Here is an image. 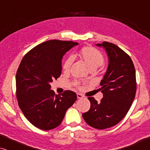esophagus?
Returning <instances> with one entry per match:
<instances>
[{
    "mask_svg": "<svg viewBox=\"0 0 150 150\" xmlns=\"http://www.w3.org/2000/svg\"><path fill=\"white\" fill-rule=\"evenodd\" d=\"M83 96L81 95V93H77V98L78 99H81V98H83Z\"/></svg>",
    "mask_w": 150,
    "mask_h": 150,
    "instance_id": "1",
    "label": "esophagus"
}]
</instances>
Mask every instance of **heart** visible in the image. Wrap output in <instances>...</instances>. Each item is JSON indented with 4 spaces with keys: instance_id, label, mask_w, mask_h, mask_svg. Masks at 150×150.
I'll list each match as a JSON object with an SVG mask.
<instances>
[{
    "instance_id": "b5f03b06",
    "label": "heart",
    "mask_w": 150,
    "mask_h": 150,
    "mask_svg": "<svg viewBox=\"0 0 150 150\" xmlns=\"http://www.w3.org/2000/svg\"><path fill=\"white\" fill-rule=\"evenodd\" d=\"M78 57L82 61L87 65L91 71H95L103 64L104 56L102 53L93 47L86 46L81 48L77 53ZM74 62V57H69L63 63V69L65 72H68ZM74 85L78 88H81V83L79 81H75Z\"/></svg>"
}]
</instances>
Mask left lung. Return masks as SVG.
Here are the masks:
<instances>
[{
  "label": "left lung",
  "instance_id": "1",
  "mask_svg": "<svg viewBox=\"0 0 150 150\" xmlns=\"http://www.w3.org/2000/svg\"><path fill=\"white\" fill-rule=\"evenodd\" d=\"M96 46L103 47L108 58L107 70L98 89L103 98L100 102L88 98L91 107L83 117L90 126L103 130L117 124L128 112L136 94V74L130 56L117 46L107 42Z\"/></svg>",
  "mask_w": 150,
  "mask_h": 150
}]
</instances>
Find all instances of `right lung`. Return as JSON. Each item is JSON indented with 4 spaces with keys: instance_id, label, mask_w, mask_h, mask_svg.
I'll list each match as a JSON object with an SVG mask.
<instances>
[{
    "instance_id": "1",
    "label": "right lung",
    "mask_w": 150,
    "mask_h": 150,
    "mask_svg": "<svg viewBox=\"0 0 150 150\" xmlns=\"http://www.w3.org/2000/svg\"><path fill=\"white\" fill-rule=\"evenodd\" d=\"M78 44L49 40L34 47L22 59L16 76L18 105L26 118L41 130L59 126L77 99L71 91L55 95L50 83L61 76L63 57Z\"/></svg>"
}]
</instances>
